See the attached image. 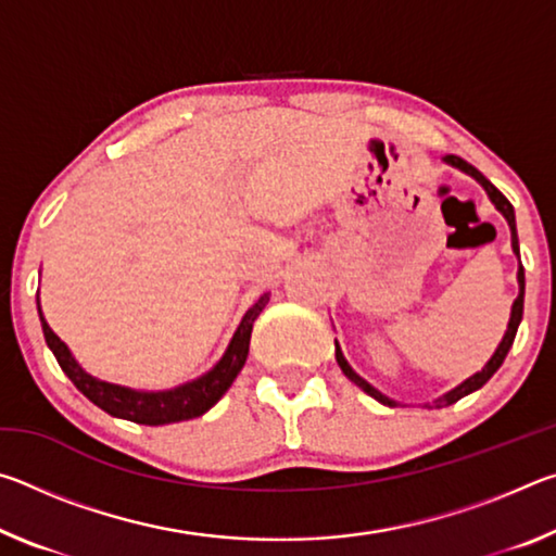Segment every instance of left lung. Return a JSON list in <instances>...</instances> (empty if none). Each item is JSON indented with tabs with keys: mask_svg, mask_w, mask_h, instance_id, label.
Listing matches in <instances>:
<instances>
[{
	"mask_svg": "<svg viewBox=\"0 0 556 556\" xmlns=\"http://www.w3.org/2000/svg\"><path fill=\"white\" fill-rule=\"evenodd\" d=\"M444 162L446 164H451V166H456V168H460V172H466L468 176H473L478 184H481L485 191H488V195H491V201L495 203V208L501 211L503 215H505V220H507V225H510V232H513V252L517 257H520V244H517V230H515V211H513V203L505 199V195L497 191V188L488 181V178L478 172L476 166H470L468 162H464V159L460 156H454V154H446L444 156ZM517 285H520V294H517V299H515V304H513V314H510V324H507V331H505V336H503V341H501V345H497V351L493 353V357L491 361L485 363V368L481 370V372H476L473 378H468L466 382H460L456 390H451L448 394H444V397H439L437 402H431V404H427V407H446V404H454V402H458L460 397H466V394H470L473 390H478V388H483V384L493 378L495 375V370L501 368L503 365V361H505V355H507V351H510V345H513V341H515V333H517V326H520V321H522V306H525V269H522V265H520V269H517ZM336 361H338V365H341V370L345 372V378L351 380V382H355L357 388L361 390H365L370 394V397H375L378 402H382V404H388V407H397V402H392V400H388L384 397V394H380L378 390L375 388H370L368 382H365L363 378H357V375L351 370V365L345 363V357H343V353H341V348H338V343H336Z\"/></svg>",
	"mask_w": 556,
	"mask_h": 556,
	"instance_id": "8db88e82",
	"label": "left lung"
}]
</instances>
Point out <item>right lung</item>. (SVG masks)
Returning a JSON list of instances; mask_svg holds the SVG:
<instances>
[{
	"label": "right lung",
	"mask_w": 556,
	"mask_h": 556,
	"mask_svg": "<svg viewBox=\"0 0 556 556\" xmlns=\"http://www.w3.org/2000/svg\"><path fill=\"white\" fill-rule=\"evenodd\" d=\"M267 301H269V294H262L255 301V306H250V312L244 314L242 324L232 336L228 351H225L220 363L215 365L211 372H205L203 378L181 384V388L168 390V392H135V390L119 388V384H110L92 378V375H88L78 363L73 361L68 345H65L61 338L51 331V326L46 324L41 306H39V316H41L46 343H49L55 361L61 365V370L68 375L75 388L86 394L92 404H98L100 409L112 414V417H122V419L137 421V425L156 427V425H172V421L201 417L203 412H208L213 404L228 392L232 380L238 378V372L242 370L244 361H248L252 324H255V318L260 316L262 308L267 306Z\"/></svg>",
	"instance_id": "add662e5"
}]
</instances>
